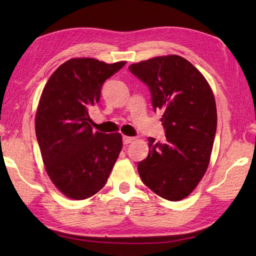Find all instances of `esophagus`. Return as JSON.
<instances>
[{
  "instance_id": "34e87169",
  "label": "esophagus",
  "mask_w": 256,
  "mask_h": 256,
  "mask_svg": "<svg viewBox=\"0 0 256 256\" xmlns=\"http://www.w3.org/2000/svg\"><path fill=\"white\" fill-rule=\"evenodd\" d=\"M133 140H134V138L126 136V135H124V136H123V144H124V145H128V144L131 143Z\"/></svg>"
}]
</instances>
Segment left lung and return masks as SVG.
I'll return each instance as SVG.
<instances>
[{
	"mask_svg": "<svg viewBox=\"0 0 256 256\" xmlns=\"http://www.w3.org/2000/svg\"><path fill=\"white\" fill-rule=\"evenodd\" d=\"M128 70L148 86L166 135L164 143L148 138V156L138 165L140 177L160 197L182 200L209 165L216 131L214 94L199 70L177 55L133 64Z\"/></svg>",
	"mask_w": 256,
	"mask_h": 256,
	"instance_id": "obj_1",
	"label": "left lung"
}]
</instances>
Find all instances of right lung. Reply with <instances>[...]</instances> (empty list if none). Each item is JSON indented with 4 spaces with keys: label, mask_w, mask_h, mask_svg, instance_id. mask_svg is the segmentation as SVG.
Returning <instances> with one entry per match:
<instances>
[{
    "label": "right lung",
    "mask_w": 256,
    "mask_h": 256,
    "mask_svg": "<svg viewBox=\"0 0 256 256\" xmlns=\"http://www.w3.org/2000/svg\"><path fill=\"white\" fill-rule=\"evenodd\" d=\"M125 64L70 59L42 90L35 120L37 142L48 176L69 198L84 200L102 189L122 150L121 134L92 131L89 111L99 103L104 81Z\"/></svg>",
    "instance_id": "right-lung-1"
}]
</instances>
